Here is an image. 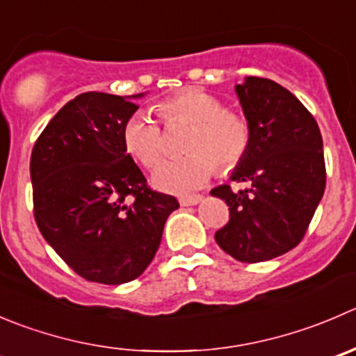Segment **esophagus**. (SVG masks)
Masks as SVG:
<instances>
[{
	"mask_svg": "<svg viewBox=\"0 0 356 356\" xmlns=\"http://www.w3.org/2000/svg\"><path fill=\"white\" fill-rule=\"evenodd\" d=\"M203 200L202 195H193V196H181L179 198V203H181L182 207H193V205H198L200 202Z\"/></svg>",
	"mask_w": 356,
	"mask_h": 356,
	"instance_id": "obj_1",
	"label": "esophagus"
}]
</instances>
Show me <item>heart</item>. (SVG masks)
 Instances as JSON below:
<instances>
[{"mask_svg":"<svg viewBox=\"0 0 356 356\" xmlns=\"http://www.w3.org/2000/svg\"><path fill=\"white\" fill-rule=\"evenodd\" d=\"M165 122L195 123L186 156L165 160L153 174L158 189L186 195L202 188L213 174L217 163L233 167L247 151L248 125L243 116L224 111L219 97L200 88H188L156 106ZM123 144L130 156L146 168L154 167L163 154V134L151 111L134 113L123 129Z\"/></svg>","mask_w":356,"mask_h":356,"instance_id":"1","label":"heart"}]
</instances>
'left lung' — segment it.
Returning a JSON list of instances; mask_svg holds the SVG:
<instances>
[{"mask_svg": "<svg viewBox=\"0 0 356 356\" xmlns=\"http://www.w3.org/2000/svg\"><path fill=\"white\" fill-rule=\"evenodd\" d=\"M234 92L250 139L231 181L248 188L234 193L220 184L210 191L229 207V222L216 241L236 261H270L302 240L325 191L322 134L312 113L277 81L247 76Z\"/></svg>", "mask_w": 356, "mask_h": 356, "instance_id": "1", "label": "left lung"}]
</instances>
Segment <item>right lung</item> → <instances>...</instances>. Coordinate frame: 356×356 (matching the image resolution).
Masks as SVG:
<instances>
[{
    "instance_id": "add662e5",
    "label": "right lung",
    "mask_w": 356,
    "mask_h": 356,
    "mask_svg": "<svg viewBox=\"0 0 356 356\" xmlns=\"http://www.w3.org/2000/svg\"><path fill=\"white\" fill-rule=\"evenodd\" d=\"M144 95L79 94L50 120L31 154L41 234L79 277L97 284L140 277L179 209L174 196L147 188L123 144L125 123L139 109L134 101Z\"/></svg>"
}]
</instances>
